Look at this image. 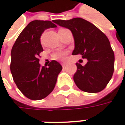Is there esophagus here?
I'll return each instance as SVG.
<instances>
[{
    "mask_svg": "<svg viewBox=\"0 0 125 125\" xmlns=\"http://www.w3.org/2000/svg\"><path fill=\"white\" fill-rule=\"evenodd\" d=\"M62 67H65V66H66V63H62Z\"/></svg>",
    "mask_w": 125,
    "mask_h": 125,
    "instance_id": "esophagus-1",
    "label": "esophagus"
}]
</instances>
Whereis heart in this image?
<instances>
[{"label": "heart", "mask_w": 125, "mask_h": 125, "mask_svg": "<svg viewBox=\"0 0 125 125\" xmlns=\"http://www.w3.org/2000/svg\"><path fill=\"white\" fill-rule=\"evenodd\" d=\"M63 29H59V30ZM67 52L66 51H61V52H56L52 54V59L57 61H64L66 58Z\"/></svg>", "instance_id": "1"}]
</instances>
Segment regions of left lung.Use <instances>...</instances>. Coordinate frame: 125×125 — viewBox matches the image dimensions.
Wrapping results in <instances>:
<instances>
[{
  "mask_svg": "<svg viewBox=\"0 0 125 125\" xmlns=\"http://www.w3.org/2000/svg\"><path fill=\"white\" fill-rule=\"evenodd\" d=\"M53 22L71 31L75 42L72 54H80L88 60L85 66L76 63L73 81L78 88L87 93L103 91L113 76L115 66L114 52L106 35L91 22L81 18Z\"/></svg>",
  "mask_w": 125,
  "mask_h": 125,
  "instance_id": "8db88e82",
  "label": "left lung"
}]
</instances>
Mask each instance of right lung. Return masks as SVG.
I'll return each instance as SVG.
<instances>
[{
	"instance_id": "obj_1",
	"label": "right lung",
	"mask_w": 125,
	"mask_h": 125,
	"mask_svg": "<svg viewBox=\"0 0 125 125\" xmlns=\"http://www.w3.org/2000/svg\"><path fill=\"white\" fill-rule=\"evenodd\" d=\"M56 25L48 20L30 22L20 34L11 50L10 71L22 93L34 100L46 98L54 90L62 66L54 60L48 67L41 66L38 56L43 52L41 35Z\"/></svg>"
}]
</instances>
